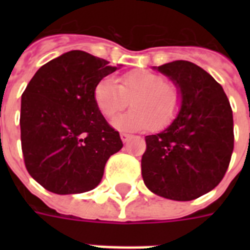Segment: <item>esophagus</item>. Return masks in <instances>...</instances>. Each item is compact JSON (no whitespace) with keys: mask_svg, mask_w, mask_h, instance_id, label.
Masks as SVG:
<instances>
[{"mask_svg":"<svg viewBox=\"0 0 250 250\" xmlns=\"http://www.w3.org/2000/svg\"><path fill=\"white\" fill-rule=\"evenodd\" d=\"M131 137L132 136H131V135H128V133H121V139L123 143H127V141H128Z\"/></svg>","mask_w":250,"mask_h":250,"instance_id":"esophagus-1","label":"esophagus"}]
</instances>
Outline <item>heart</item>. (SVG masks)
<instances>
[{"label": "heart", "mask_w": 250, "mask_h": 250, "mask_svg": "<svg viewBox=\"0 0 250 250\" xmlns=\"http://www.w3.org/2000/svg\"><path fill=\"white\" fill-rule=\"evenodd\" d=\"M104 78L94 86V101L106 117H114L128 105L132 109L114 118L119 131H141L152 125L165 128L174 121L182 106V92L175 84L166 83L160 74L133 70L118 79Z\"/></svg>", "instance_id": "obj_1"}]
</instances>
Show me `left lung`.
I'll return each instance as SVG.
<instances>
[{"instance_id":"1","label":"left lung","mask_w":250,"mask_h":250,"mask_svg":"<svg viewBox=\"0 0 250 250\" xmlns=\"http://www.w3.org/2000/svg\"><path fill=\"white\" fill-rule=\"evenodd\" d=\"M154 68L179 86L182 106L167 128L145 136L141 174L157 196L190 201L214 189L229 168L232 109L221 84L197 64L174 61Z\"/></svg>"}]
</instances>
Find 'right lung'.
I'll list each match as a JSON object with an SVG mask.
<instances>
[{
	"label": "right lung",
	"mask_w": 250,
	"mask_h": 250,
	"mask_svg": "<svg viewBox=\"0 0 250 250\" xmlns=\"http://www.w3.org/2000/svg\"><path fill=\"white\" fill-rule=\"evenodd\" d=\"M119 67L83 50L41 66L21 94V140L29 175L49 192L83 193L100 184L123 146L94 101V86Z\"/></svg>",
	"instance_id": "1"
}]
</instances>
